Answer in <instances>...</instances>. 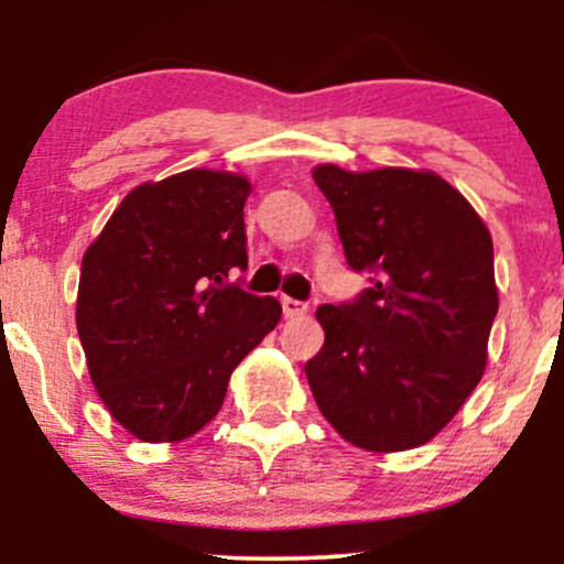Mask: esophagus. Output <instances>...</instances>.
<instances>
[{
  "instance_id": "34e87169",
  "label": "esophagus",
  "mask_w": 564,
  "mask_h": 564,
  "mask_svg": "<svg viewBox=\"0 0 564 564\" xmlns=\"http://www.w3.org/2000/svg\"><path fill=\"white\" fill-rule=\"evenodd\" d=\"M281 307H283V315H286V318H300V315L307 313V302L291 300V296H283Z\"/></svg>"
}]
</instances>
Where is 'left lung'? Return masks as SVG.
Wrapping results in <instances>:
<instances>
[{"instance_id":"8db88e82","label":"left lung","mask_w":564,"mask_h":564,"mask_svg":"<svg viewBox=\"0 0 564 564\" xmlns=\"http://www.w3.org/2000/svg\"><path fill=\"white\" fill-rule=\"evenodd\" d=\"M355 273L371 286L321 304L304 364L326 422L366 451L424 445L482 379L498 313L494 241L469 200L432 172H313Z\"/></svg>"}]
</instances>
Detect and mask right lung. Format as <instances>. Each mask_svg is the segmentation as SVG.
Segmentation results:
<instances>
[{
    "label": "right lung",
    "mask_w": 564,
    "mask_h": 564,
    "mask_svg": "<svg viewBox=\"0 0 564 564\" xmlns=\"http://www.w3.org/2000/svg\"><path fill=\"white\" fill-rule=\"evenodd\" d=\"M241 174L187 170L134 187L82 260L76 328L97 394L145 443L196 435L281 304L228 283L249 268Z\"/></svg>",
    "instance_id": "add662e5"
}]
</instances>
